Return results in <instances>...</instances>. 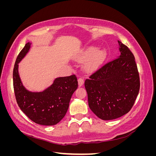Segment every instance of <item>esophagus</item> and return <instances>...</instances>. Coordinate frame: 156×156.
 Returning a JSON list of instances; mask_svg holds the SVG:
<instances>
[{"instance_id":"34e87169","label":"esophagus","mask_w":156,"mask_h":156,"mask_svg":"<svg viewBox=\"0 0 156 156\" xmlns=\"http://www.w3.org/2000/svg\"><path fill=\"white\" fill-rule=\"evenodd\" d=\"M83 83H84V80H83V79L81 78V77L79 78V79H78V84H79V87H81V86L83 85Z\"/></svg>"}]
</instances>
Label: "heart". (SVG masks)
I'll return each mask as SVG.
<instances>
[{
    "instance_id": "1",
    "label": "heart",
    "mask_w": 156,
    "mask_h": 156,
    "mask_svg": "<svg viewBox=\"0 0 156 156\" xmlns=\"http://www.w3.org/2000/svg\"><path fill=\"white\" fill-rule=\"evenodd\" d=\"M105 56V51L103 49L96 50L95 47L88 48L83 56V58L84 60L89 58L85 64V68L88 70L96 69L103 62Z\"/></svg>"
}]
</instances>
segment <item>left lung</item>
<instances>
[{
  "instance_id": "left-lung-1",
  "label": "left lung",
  "mask_w": 156,
  "mask_h": 156,
  "mask_svg": "<svg viewBox=\"0 0 156 156\" xmlns=\"http://www.w3.org/2000/svg\"><path fill=\"white\" fill-rule=\"evenodd\" d=\"M120 55L90 75L84 81L88 105L100 119L109 120L128 112L140 88V78L133 54L121 41Z\"/></svg>"
}]
</instances>
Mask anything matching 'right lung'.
<instances>
[{"label": "right lung", "instance_id": "add662e5", "mask_svg": "<svg viewBox=\"0 0 156 156\" xmlns=\"http://www.w3.org/2000/svg\"><path fill=\"white\" fill-rule=\"evenodd\" d=\"M28 42L18 55L13 71L14 93L21 110L36 124L55 125L66 114L73 93L78 87L75 75L56 78L51 87L40 92H31L23 87L18 73V63L28 53Z\"/></svg>", "mask_w": 156, "mask_h": 156}]
</instances>
